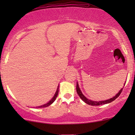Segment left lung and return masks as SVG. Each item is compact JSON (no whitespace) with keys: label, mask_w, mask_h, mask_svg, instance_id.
<instances>
[{"label":"left lung","mask_w":135,"mask_h":135,"mask_svg":"<svg viewBox=\"0 0 135 135\" xmlns=\"http://www.w3.org/2000/svg\"><path fill=\"white\" fill-rule=\"evenodd\" d=\"M124 85H125V84H124ZM123 89V88H122V89L120 90V92H118L117 94L115 96V97H114L113 98H111V99H107V100H103V101L97 102V101H93V100H90L89 99H87V98L83 95V93H81V90H80V88H79V86L78 83H77V85H76L77 93V94L79 95L80 98L81 99L83 100L84 102H85V103H86L87 104L90 105H92V106H94V105L98 106V105H100L107 104L110 103V102H113V100H114L116 99V98H117L118 97H119L120 95L121 94V93H122V92Z\"/></svg>","instance_id":"obj_1"}]
</instances>
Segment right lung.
<instances>
[{
	"label": "right lung",
	"mask_w": 135,
	"mask_h": 135,
	"mask_svg": "<svg viewBox=\"0 0 135 135\" xmlns=\"http://www.w3.org/2000/svg\"><path fill=\"white\" fill-rule=\"evenodd\" d=\"M58 92H59V87H58V88H57V90H56V92L55 93V94L54 97H53V98L50 100V101L49 102H47V104H46L45 105H41V106H39V107H37L36 108H45V107H47L49 106L50 105H51L53 102L55 101V100L56 99V98L57 97V96H58Z\"/></svg>",
	"instance_id": "obj_1"
}]
</instances>
